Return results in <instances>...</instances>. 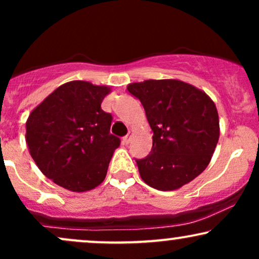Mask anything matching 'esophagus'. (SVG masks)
Wrapping results in <instances>:
<instances>
[{
    "mask_svg": "<svg viewBox=\"0 0 259 259\" xmlns=\"http://www.w3.org/2000/svg\"><path fill=\"white\" fill-rule=\"evenodd\" d=\"M130 141H132V135H130V134H127L126 136H124V138H123V142L125 145H127Z\"/></svg>",
    "mask_w": 259,
    "mask_h": 259,
    "instance_id": "obj_1",
    "label": "esophagus"
}]
</instances>
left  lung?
Segmentation results:
<instances>
[{"instance_id": "1", "label": "left lung", "mask_w": 259, "mask_h": 259, "mask_svg": "<svg viewBox=\"0 0 259 259\" xmlns=\"http://www.w3.org/2000/svg\"><path fill=\"white\" fill-rule=\"evenodd\" d=\"M140 100L153 132L152 150L136 159L141 179L153 189L171 191L198 177L219 139L217 107L204 91L181 80H145L127 85Z\"/></svg>"}]
</instances>
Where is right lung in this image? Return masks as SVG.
<instances>
[{"instance_id": "1", "label": "right lung", "mask_w": 259, "mask_h": 259, "mask_svg": "<svg viewBox=\"0 0 259 259\" xmlns=\"http://www.w3.org/2000/svg\"><path fill=\"white\" fill-rule=\"evenodd\" d=\"M108 86L74 80L56 89L26 120L29 152L45 177L73 192L105 180L120 140L109 134L112 115L101 108Z\"/></svg>"}]
</instances>
